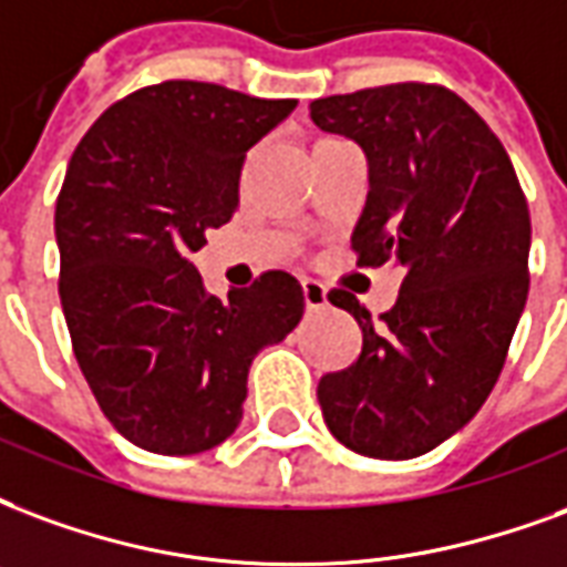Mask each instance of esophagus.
I'll return each instance as SVG.
<instances>
[{
    "instance_id": "obj_1",
    "label": "esophagus",
    "mask_w": 567,
    "mask_h": 567,
    "mask_svg": "<svg viewBox=\"0 0 567 567\" xmlns=\"http://www.w3.org/2000/svg\"><path fill=\"white\" fill-rule=\"evenodd\" d=\"M303 303L309 312H321L327 306V288L316 279H306L303 282Z\"/></svg>"
}]
</instances>
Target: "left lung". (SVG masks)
Here are the masks:
<instances>
[{"label": "left lung", "mask_w": 567, "mask_h": 567, "mask_svg": "<svg viewBox=\"0 0 567 567\" xmlns=\"http://www.w3.org/2000/svg\"><path fill=\"white\" fill-rule=\"evenodd\" d=\"M309 113L367 155L358 264L402 267L381 327L358 297L330 291L358 318L363 351L318 381V402L348 451L412 460L460 433L505 367L529 295V207L502 141L444 86L390 83Z\"/></svg>", "instance_id": "left-lung-1"}]
</instances>
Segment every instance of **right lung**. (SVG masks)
I'll use <instances>...</instances> for the list:
<instances>
[{"mask_svg":"<svg viewBox=\"0 0 567 567\" xmlns=\"http://www.w3.org/2000/svg\"><path fill=\"white\" fill-rule=\"evenodd\" d=\"M295 99L165 81L95 120L56 200L60 297L104 417L150 454H204L243 421L251 360L303 318L270 270L225 300L192 255L240 204V167Z\"/></svg>","mask_w":567,"mask_h":567,"instance_id":"obj_1","label":"right lung"}]
</instances>
